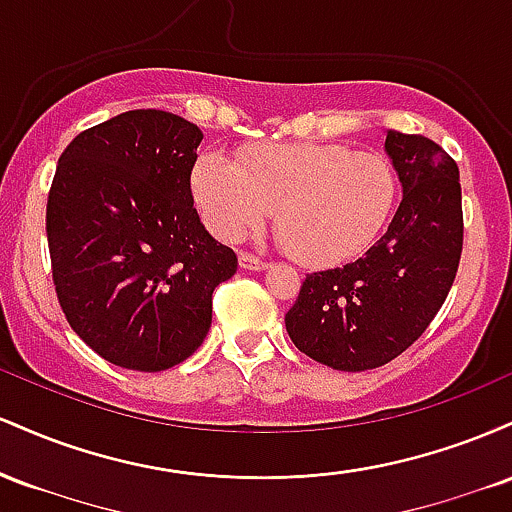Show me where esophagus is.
Wrapping results in <instances>:
<instances>
[{"label":"esophagus","instance_id":"obj_1","mask_svg":"<svg viewBox=\"0 0 512 512\" xmlns=\"http://www.w3.org/2000/svg\"><path fill=\"white\" fill-rule=\"evenodd\" d=\"M238 264H240V269H248V272H262V269H267V267H269L267 262L257 260V257L248 255V252H240Z\"/></svg>","mask_w":512,"mask_h":512}]
</instances>
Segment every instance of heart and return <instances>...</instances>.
<instances>
[{"label": "heart", "mask_w": 512, "mask_h": 512, "mask_svg": "<svg viewBox=\"0 0 512 512\" xmlns=\"http://www.w3.org/2000/svg\"><path fill=\"white\" fill-rule=\"evenodd\" d=\"M192 192L223 240L257 231L274 211L279 240L305 267H330L375 243L397 199L385 156L342 144H257L236 158H197Z\"/></svg>", "instance_id": "obj_1"}]
</instances>
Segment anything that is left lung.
I'll use <instances>...</instances> for the list:
<instances>
[{
  "mask_svg": "<svg viewBox=\"0 0 512 512\" xmlns=\"http://www.w3.org/2000/svg\"><path fill=\"white\" fill-rule=\"evenodd\" d=\"M402 202L358 260L305 276L286 313L291 342L334 370H370L407 351L448 298L462 255L460 168L421 134L387 129Z\"/></svg>",
  "mask_w": 512,
  "mask_h": 512,
  "instance_id": "left-lung-1",
  "label": "left lung"
}]
</instances>
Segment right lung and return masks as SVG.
<instances>
[{"label": "right lung", "instance_id": "add662e5", "mask_svg": "<svg viewBox=\"0 0 512 512\" xmlns=\"http://www.w3.org/2000/svg\"><path fill=\"white\" fill-rule=\"evenodd\" d=\"M202 129L129 110L64 149L48 197L52 279L72 330L120 368L156 373L202 346L211 293L238 269L192 197Z\"/></svg>", "mask_w": 512, "mask_h": 512}]
</instances>
